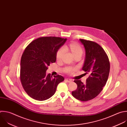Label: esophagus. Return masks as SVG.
<instances>
[{"instance_id": "1", "label": "esophagus", "mask_w": 127, "mask_h": 127, "mask_svg": "<svg viewBox=\"0 0 127 127\" xmlns=\"http://www.w3.org/2000/svg\"><path fill=\"white\" fill-rule=\"evenodd\" d=\"M65 80H66L68 83H70V82H72V79H68V78L66 79H65Z\"/></svg>"}]
</instances>
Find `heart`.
<instances>
[{"label":"heart","instance_id":"b5f03b06","mask_svg":"<svg viewBox=\"0 0 127 127\" xmlns=\"http://www.w3.org/2000/svg\"><path fill=\"white\" fill-rule=\"evenodd\" d=\"M66 50H70L72 54L74 56L77 54H82L83 50L82 48L78 45L75 43H70L68 45H65L64 48H61L58 51L56 55V58L57 60H60L62 58L63 55L65 53ZM72 70L71 69L68 70V72H71Z\"/></svg>","mask_w":127,"mask_h":127}]
</instances>
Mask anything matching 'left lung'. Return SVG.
<instances>
[{
	"instance_id": "obj_1",
	"label": "left lung",
	"mask_w": 127,
	"mask_h": 127,
	"mask_svg": "<svg viewBox=\"0 0 127 127\" xmlns=\"http://www.w3.org/2000/svg\"><path fill=\"white\" fill-rule=\"evenodd\" d=\"M85 50V59L82 70L89 77L84 84L80 80H75L77 89L72 92L76 99L87 101L97 96L106 85L110 72V62L104 50L96 42L79 39Z\"/></svg>"
}]
</instances>
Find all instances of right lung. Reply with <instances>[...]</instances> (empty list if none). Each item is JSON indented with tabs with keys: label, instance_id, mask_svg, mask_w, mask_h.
<instances>
[{
	"label": "right lung",
	"instance_id": "add662e5",
	"mask_svg": "<svg viewBox=\"0 0 127 127\" xmlns=\"http://www.w3.org/2000/svg\"><path fill=\"white\" fill-rule=\"evenodd\" d=\"M67 38L43 37L34 40L27 46L20 62V80L26 93L32 98L44 101L55 93L63 76L46 74L48 67L56 61V55Z\"/></svg>",
	"mask_w": 127,
	"mask_h": 127
}]
</instances>
